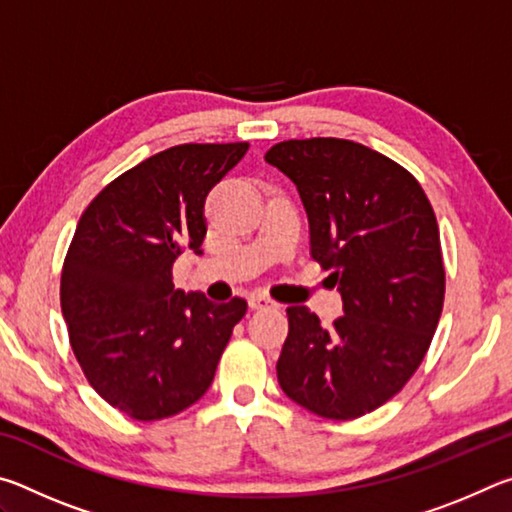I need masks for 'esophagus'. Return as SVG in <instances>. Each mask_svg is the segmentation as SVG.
Instances as JSON below:
<instances>
[{
	"instance_id": "obj_1",
	"label": "esophagus",
	"mask_w": 512,
	"mask_h": 512,
	"mask_svg": "<svg viewBox=\"0 0 512 512\" xmlns=\"http://www.w3.org/2000/svg\"><path fill=\"white\" fill-rule=\"evenodd\" d=\"M248 305H250V309H273V307H277V302L264 296V293H253V296L248 298Z\"/></svg>"
}]
</instances>
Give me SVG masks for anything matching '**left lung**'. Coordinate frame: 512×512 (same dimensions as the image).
<instances>
[{
	"label": "left lung",
	"instance_id": "8db88e82",
	"mask_svg": "<svg viewBox=\"0 0 512 512\" xmlns=\"http://www.w3.org/2000/svg\"><path fill=\"white\" fill-rule=\"evenodd\" d=\"M264 160L298 187L311 257L345 311L323 327L305 305L287 309L277 381L320 418L354 420L400 393L431 345L445 300L436 214L409 171L357 142L287 140Z\"/></svg>",
	"mask_w": 512,
	"mask_h": 512
}]
</instances>
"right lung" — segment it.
<instances>
[{
	"label": "right lung",
	"mask_w": 512,
	"mask_h": 512,
	"mask_svg": "<svg viewBox=\"0 0 512 512\" xmlns=\"http://www.w3.org/2000/svg\"><path fill=\"white\" fill-rule=\"evenodd\" d=\"M248 142L180 144L121 173L85 207L60 275V307L90 386L133 420L201 400L246 314L173 289V262L201 255L205 198Z\"/></svg>",
	"instance_id": "obj_1"
}]
</instances>
